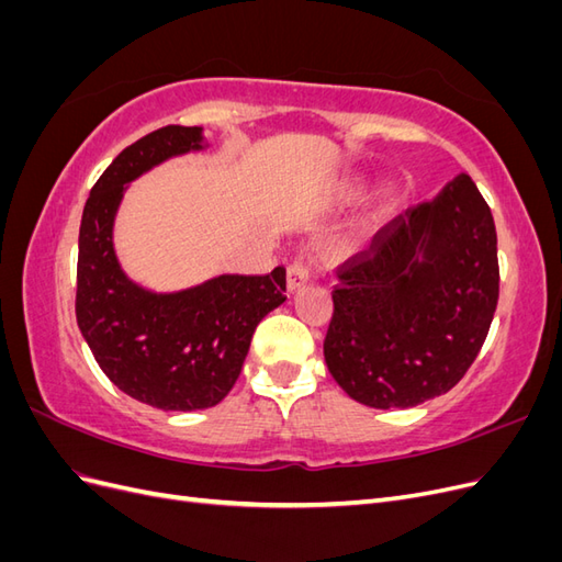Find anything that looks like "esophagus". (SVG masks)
<instances>
[{"mask_svg": "<svg viewBox=\"0 0 562 562\" xmlns=\"http://www.w3.org/2000/svg\"><path fill=\"white\" fill-rule=\"evenodd\" d=\"M310 281V269L302 260H293L285 269V283H288V291L295 293L300 288Z\"/></svg>", "mask_w": 562, "mask_h": 562, "instance_id": "esophagus-1", "label": "esophagus"}]
</instances>
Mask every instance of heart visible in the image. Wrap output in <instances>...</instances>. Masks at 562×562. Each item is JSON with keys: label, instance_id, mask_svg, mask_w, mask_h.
Wrapping results in <instances>:
<instances>
[{"label": "heart", "instance_id": "obj_1", "mask_svg": "<svg viewBox=\"0 0 562 562\" xmlns=\"http://www.w3.org/2000/svg\"><path fill=\"white\" fill-rule=\"evenodd\" d=\"M359 192H361V187H359V184H353V182H349V184H345V187H342V196H347V199L356 196Z\"/></svg>", "mask_w": 562, "mask_h": 562}]
</instances>
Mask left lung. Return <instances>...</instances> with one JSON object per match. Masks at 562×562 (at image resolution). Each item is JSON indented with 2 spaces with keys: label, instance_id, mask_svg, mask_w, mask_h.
<instances>
[{
  "label": "left lung",
  "instance_id": "8db88e82",
  "mask_svg": "<svg viewBox=\"0 0 562 562\" xmlns=\"http://www.w3.org/2000/svg\"><path fill=\"white\" fill-rule=\"evenodd\" d=\"M323 356L370 407H415L450 391L479 356L499 300L497 232L459 173L384 225L337 269Z\"/></svg>",
  "mask_w": 562,
  "mask_h": 562
}]
</instances>
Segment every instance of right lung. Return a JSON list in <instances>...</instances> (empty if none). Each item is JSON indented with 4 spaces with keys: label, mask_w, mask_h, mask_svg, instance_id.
Wrapping results in <instances>:
<instances>
[{
    "label": "right lung",
    "mask_w": 562,
    "mask_h": 562,
    "mask_svg": "<svg viewBox=\"0 0 562 562\" xmlns=\"http://www.w3.org/2000/svg\"><path fill=\"white\" fill-rule=\"evenodd\" d=\"M203 128L164 126L128 145L93 184L79 227L77 323L100 370L131 398L190 413L223 401L239 380L258 323L285 302V269L223 274L178 293L133 283L114 252L126 184L161 161L203 149Z\"/></svg>",
    "instance_id": "add662e5"
}]
</instances>
